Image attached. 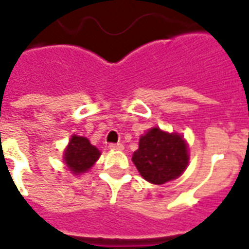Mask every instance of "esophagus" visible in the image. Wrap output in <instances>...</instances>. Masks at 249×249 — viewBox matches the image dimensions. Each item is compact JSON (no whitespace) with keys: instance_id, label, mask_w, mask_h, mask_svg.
Masks as SVG:
<instances>
[{"instance_id":"34e87169","label":"esophagus","mask_w":249,"mask_h":249,"mask_svg":"<svg viewBox=\"0 0 249 249\" xmlns=\"http://www.w3.org/2000/svg\"><path fill=\"white\" fill-rule=\"evenodd\" d=\"M108 148L110 149V150H121V149L124 148V145L123 143H110Z\"/></svg>"}]
</instances>
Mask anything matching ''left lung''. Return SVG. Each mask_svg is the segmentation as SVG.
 <instances>
[{"instance_id":"1","label":"left lung","mask_w":249,"mask_h":249,"mask_svg":"<svg viewBox=\"0 0 249 249\" xmlns=\"http://www.w3.org/2000/svg\"><path fill=\"white\" fill-rule=\"evenodd\" d=\"M132 161L143 179L162 185L183 173L189 161L187 145L178 134L153 128L140 139Z\"/></svg>"}]
</instances>
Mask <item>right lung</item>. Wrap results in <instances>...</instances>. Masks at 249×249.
Listing matches in <instances>:
<instances>
[{"instance_id": "right-lung-1", "label": "right lung", "mask_w": 249, "mask_h": 249, "mask_svg": "<svg viewBox=\"0 0 249 249\" xmlns=\"http://www.w3.org/2000/svg\"><path fill=\"white\" fill-rule=\"evenodd\" d=\"M100 152L86 137L72 136L64 153V162L73 174L87 171L97 161Z\"/></svg>"}]
</instances>
